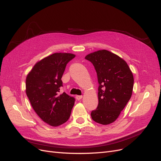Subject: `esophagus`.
<instances>
[{"instance_id":"1","label":"esophagus","mask_w":161,"mask_h":161,"mask_svg":"<svg viewBox=\"0 0 161 161\" xmlns=\"http://www.w3.org/2000/svg\"><path fill=\"white\" fill-rule=\"evenodd\" d=\"M82 97H83V96H82L81 95V96L77 95V96H76V99L78 100H81L82 98Z\"/></svg>"}]
</instances>
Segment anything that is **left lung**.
<instances>
[{"label":"left lung","instance_id":"left-lung-1","mask_svg":"<svg viewBox=\"0 0 161 161\" xmlns=\"http://www.w3.org/2000/svg\"><path fill=\"white\" fill-rule=\"evenodd\" d=\"M93 64L97 74L98 104L91 112L95 122L108 125L118 118L132 94L134 76L127 63L107 50L85 57Z\"/></svg>","mask_w":161,"mask_h":161}]
</instances>
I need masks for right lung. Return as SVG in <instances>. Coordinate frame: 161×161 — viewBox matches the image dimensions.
<instances>
[{"label":"right lung","mask_w":161,"mask_h":161,"mask_svg":"<svg viewBox=\"0 0 161 161\" xmlns=\"http://www.w3.org/2000/svg\"><path fill=\"white\" fill-rule=\"evenodd\" d=\"M75 57L70 53H54L34 66L26 77V94L32 108L50 125L58 126L69 118L75 98L60 93L67 64Z\"/></svg>","instance_id":"right-lung-1"}]
</instances>
